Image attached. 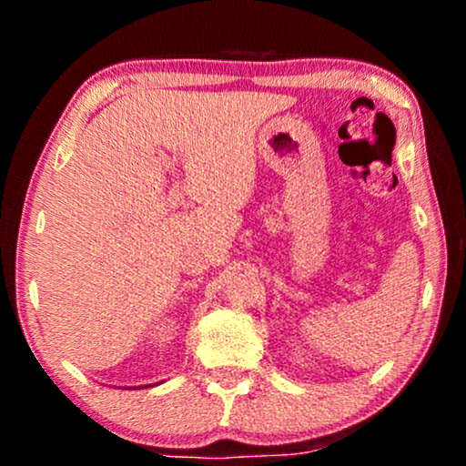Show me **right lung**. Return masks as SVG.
Here are the masks:
<instances>
[{"mask_svg": "<svg viewBox=\"0 0 466 466\" xmlns=\"http://www.w3.org/2000/svg\"><path fill=\"white\" fill-rule=\"evenodd\" d=\"M150 386V384H148ZM148 386H137V388H148ZM152 386H155V384H152Z\"/></svg>", "mask_w": 466, "mask_h": 466, "instance_id": "1", "label": "right lung"}]
</instances>
